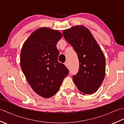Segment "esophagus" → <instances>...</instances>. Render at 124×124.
Instances as JSON below:
<instances>
[{
    "label": "esophagus",
    "mask_w": 124,
    "mask_h": 124,
    "mask_svg": "<svg viewBox=\"0 0 124 124\" xmlns=\"http://www.w3.org/2000/svg\"><path fill=\"white\" fill-rule=\"evenodd\" d=\"M64 64H65V66H66L68 68H69V64H68V62H66L64 63Z\"/></svg>",
    "instance_id": "esophagus-1"
}]
</instances>
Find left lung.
<instances>
[{
	"mask_svg": "<svg viewBox=\"0 0 124 124\" xmlns=\"http://www.w3.org/2000/svg\"><path fill=\"white\" fill-rule=\"evenodd\" d=\"M63 35L77 53L79 61L78 72L72 76L73 82L81 93H95L105 77L106 59L103 53L90 31L83 25L64 30Z\"/></svg>",
	"mask_w": 124,
	"mask_h": 124,
	"instance_id": "obj_1",
	"label": "left lung"
}]
</instances>
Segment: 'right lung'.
Wrapping results in <instances>:
<instances>
[{"mask_svg":"<svg viewBox=\"0 0 124 124\" xmlns=\"http://www.w3.org/2000/svg\"><path fill=\"white\" fill-rule=\"evenodd\" d=\"M62 37L59 31L40 28L23 44L20 64L33 90L44 98H49L59 91L69 70L58 61L56 44Z\"/></svg>","mask_w":124,"mask_h":124,"instance_id":"obj_1","label":"right lung"}]
</instances>
